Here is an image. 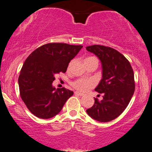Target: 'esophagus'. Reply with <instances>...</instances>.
I'll use <instances>...</instances> for the list:
<instances>
[{"mask_svg":"<svg viewBox=\"0 0 152 152\" xmlns=\"http://www.w3.org/2000/svg\"><path fill=\"white\" fill-rule=\"evenodd\" d=\"M75 95H80V96H83V93H80V92H78V91H75Z\"/></svg>","mask_w":152,"mask_h":152,"instance_id":"obj_1","label":"esophagus"}]
</instances>
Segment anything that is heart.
I'll return each mask as SVG.
<instances>
[{
  "label": "heart",
  "instance_id": "obj_1",
  "mask_svg": "<svg viewBox=\"0 0 152 152\" xmlns=\"http://www.w3.org/2000/svg\"><path fill=\"white\" fill-rule=\"evenodd\" d=\"M97 59L93 57H90L85 59ZM71 85L78 91L85 92L90 88H93L95 85V81L91 78H79L71 83Z\"/></svg>",
  "mask_w": 152,
  "mask_h": 152
}]
</instances>
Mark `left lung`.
<instances>
[{"label": "left lung", "instance_id": "8db88e82", "mask_svg": "<svg viewBox=\"0 0 152 152\" xmlns=\"http://www.w3.org/2000/svg\"><path fill=\"white\" fill-rule=\"evenodd\" d=\"M101 61L103 78L95 91L103 93V99L86 110L87 113L100 122L116 118L129 105L134 90V74L129 61L117 50L102 45L87 47Z\"/></svg>", "mask_w": 152, "mask_h": 152}]
</instances>
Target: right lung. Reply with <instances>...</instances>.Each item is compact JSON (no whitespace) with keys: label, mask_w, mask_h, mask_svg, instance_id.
I'll return each mask as SVG.
<instances>
[{"label":"right lung","mask_w":152,"mask_h":152,"mask_svg":"<svg viewBox=\"0 0 152 152\" xmlns=\"http://www.w3.org/2000/svg\"><path fill=\"white\" fill-rule=\"evenodd\" d=\"M82 45L48 43L35 49L23 63L18 77L22 100L29 111L42 119L54 117L62 110L73 92L52 87L56 74L67 71L69 63Z\"/></svg>","instance_id":"1"}]
</instances>
